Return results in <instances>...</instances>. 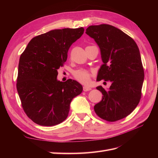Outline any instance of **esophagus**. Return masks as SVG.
<instances>
[{"label":"esophagus","instance_id":"obj_1","mask_svg":"<svg viewBox=\"0 0 158 158\" xmlns=\"http://www.w3.org/2000/svg\"><path fill=\"white\" fill-rule=\"evenodd\" d=\"M92 89V88L89 87V86H84L83 87V90L84 92H87V91H89Z\"/></svg>","mask_w":158,"mask_h":158}]
</instances>
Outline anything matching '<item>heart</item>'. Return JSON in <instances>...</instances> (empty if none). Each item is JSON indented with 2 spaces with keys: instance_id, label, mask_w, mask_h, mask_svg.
<instances>
[{
  "instance_id": "1",
  "label": "heart",
  "mask_w": 158,
  "mask_h": 158,
  "mask_svg": "<svg viewBox=\"0 0 158 158\" xmlns=\"http://www.w3.org/2000/svg\"><path fill=\"white\" fill-rule=\"evenodd\" d=\"M92 73L85 69H79L74 73L75 78L82 84H88L89 82Z\"/></svg>"
}]
</instances>
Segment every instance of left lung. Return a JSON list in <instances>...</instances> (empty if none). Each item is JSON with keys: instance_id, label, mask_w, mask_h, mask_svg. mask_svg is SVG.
Here are the masks:
<instances>
[{"instance_id": "8db88e82", "label": "left lung", "mask_w": 158, "mask_h": 158, "mask_svg": "<svg viewBox=\"0 0 158 158\" xmlns=\"http://www.w3.org/2000/svg\"><path fill=\"white\" fill-rule=\"evenodd\" d=\"M85 33L93 38L101 52L103 64L97 81L111 83L108 90L96 88L103 94L94 111L104 120L114 122L130 114L141 98L144 73L139 49L132 38L108 24L90 26Z\"/></svg>"}]
</instances>
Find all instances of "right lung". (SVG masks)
<instances>
[{
  "label": "right lung",
  "instance_id": "obj_1",
  "mask_svg": "<svg viewBox=\"0 0 158 158\" xmlns=\"http://www.w3.org/2000/svg\"><path fill=\"white\" fill-rule=\"evenodd\" d=\"M83 27L54 30L29 42L18 64L17 91L22 107L37 125L51 127L63 122L82 85L76 80H57L71 45L82 35Z\"/></svg>",
  "mask_w": 158,
  "mask_h": 158
}]
</instances>
